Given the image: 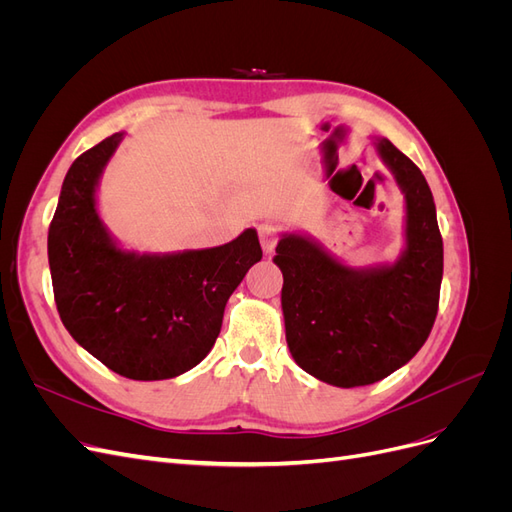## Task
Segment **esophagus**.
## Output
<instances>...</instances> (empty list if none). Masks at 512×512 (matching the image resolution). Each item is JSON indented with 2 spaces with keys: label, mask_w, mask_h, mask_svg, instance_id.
<instances>
[{
  "label": "esophagus",
  "mask_w": 512,
  "mask_h": 512,
  "mask_svg": "<svg viewBox=\"0 0 512 512\" xmlns=\"http://www.w3.org/2000/svg\"><path fill=\"white\" fill-rule=\"evenodd\" d=\"M258 237H260V245H262V250H265V254H271L275 250L277 239H280V230H277V226L265 222L258 226Z\"/></svg>",
  "instance_id": "1"
}]
</instances>
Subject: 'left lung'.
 <instances>
[{
    "mask_svg": "<svg viewBox=\"0 0 512 512\" xmlns=\"http://www.w3.org/2000/svg\"><path fill=\"white\" fill-rule=\"evenodd\" d=\"M374 147L406 200L397 260L350 267L299 230L284 232L273 258L284 275L292 359L342 389L374 384L404 367L429 337L440 301L444 250L429 185L389 138H374Z\"/></svg>",
    "mask_w": 512,
    "mask_h": 512,
    "instance_id": "obj_1",
    "label": "left lung"
}]
</instances>
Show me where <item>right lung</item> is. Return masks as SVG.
<instances>
[{"label": "right lung", "mask_w": 512, "mask_h": 512, "mask_svg": "<svg viewBox=\"0 0 512 512\" xmlns=\"http://www.w3.org/2000/svg\"><path fill=\"white\" fill-rule=\"evenodd\" d=\"M123 132L74 160L49 228L61 322L91 356L130 380H168L196 367L222 329L224 307L262 258L256 228L218 247L136 252L100 218L98 185Z\"/></svg>", "instance_id": "obj_1"}]
</instances>
